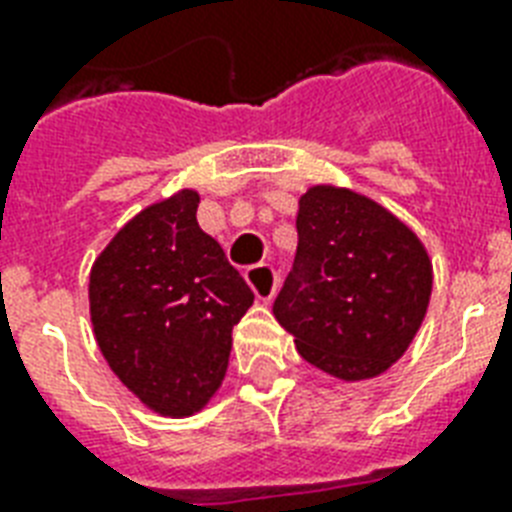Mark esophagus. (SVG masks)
Returning <instances> with one entry per match:
<instances>
[{"mask_svg":"<svg viewBox=\"0 0 512 512\" xmlns=\"http://www.w3.org/2000/svg\"><path fill=\"white\" fill-rule=\"evenodd\" d=\"M244 279H247V284L252 287V292H255L257 300H263V303H268V300L276 295V287H279L276 268L268 263L249 265L247 271H244Z\"/></svg>","mask_w":512,"mask_h":512,"instance_id":"34e87169","label":"esophagus"}]
</instances>
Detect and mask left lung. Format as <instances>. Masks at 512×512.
I'll list each match as a JSON object with an SVG mask.
<instances>
[{
	"label": "left lung",
	"instance_id": "1",
	"mask_svg": "<svg viewBox=\"0 0 512 512\" xmlns=\"http://www.w3.org/2000/svg\"><path fill=\"white\" fill-rule=\"evenodd\" d=\"M433 263L417 233L364 193L321 183L297 201V255L273 316L297 353L342 382L388 372L428 313Z\"/></svg>",
	"mask_w": 512,
	"mask_h": 512
}]
</instances>
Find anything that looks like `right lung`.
<instances>
[{"label": "right lung", "instance_id": "1", "mask_svg": "<svg viewBox=\"0 0 512 512\" xmlns=\"http://www.w3.org/2000/svg\"><path fill=\"white\" fill-rule=\"evenodd\" d=\"M199 193H172L132 217L92 263L90 319L124 388L162 417L201 412L223 385L231 332L255 303L196 223Z\"/></svg>", "mask_w": 512, "mask_h": 512}]
</instances>
